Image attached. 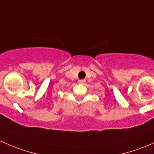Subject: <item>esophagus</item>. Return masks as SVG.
Listing matches in <instances>:
<instances>
[{
	"mask_svg": "<svg viewBox=\"0 0 154 154\" xmlns=\"http://www.w3.org/2000/svg\"><path fill=\"white\" fill-rule=\"evenodd\" d=\"M84 83H85V80H84V79H82V80H79V84H83Z\"/></svg>",
	"mask_w": 154,
	"mask_h": 154,
	"instance_id": "obj_1",
	"label": "esophagus"
}]
</instances>
